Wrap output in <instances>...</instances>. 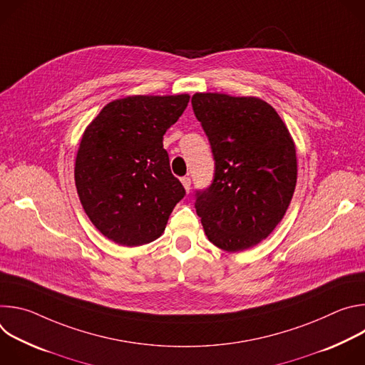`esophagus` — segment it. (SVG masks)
<instances>
[{"label":"esophagus","instance_id":"obj_1","mask_svg":"<svg viewBox=\"0 0 365 365\" xmlns=\"http://www.w3.org/2000/svg\"><path fill=\"white\" fill-rule=\"evenodd\" d=\"M180 180H182L183 187L186 189V192H189V190H190V178H189V176H185V178H182Z\"/></svg>","mask_w":365,"mask_h":365}]
</instances>
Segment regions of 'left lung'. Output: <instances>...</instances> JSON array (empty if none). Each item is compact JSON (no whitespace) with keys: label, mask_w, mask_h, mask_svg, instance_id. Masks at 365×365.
Returning <instances> with one entry per match:
<instances>
[{"label":"left lung","mask_w":365,"mask_h":365,"mask_svg":"<svg viewBox=\"0 0 365 365\" xmlns=\"http://www.w3.org/2000/svg\"><path fill=\"white\" fill-rule=\"evenodd\" d=\"M192 108L215 160L210 187L196 190V214L214 245L237 252L266 240L283 220L296 179V148L267 102L195 93Z\"/></svg>","instance_id":"1"}]
</instances>
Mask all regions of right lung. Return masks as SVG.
I'll return each mask as SVG.
<instances>
[{
  "mask_svg": "<svg viewBox=\"0 0 365 365\" xmlns=\"http://www.w3.org/2000/svg\"><path fill=\"white\" fill-rule=\"evenodd\" d=\"M189 95L115 99L85 130L75 183L91 222L125 247L158 240L185 187L172 175L165 133L187 107Z\"/></svg>",
  "mask_w": 365,
  "mask_h": 365,
  "instance_id": "add662e5",
  "label": "right lung"
}]
</instances>
